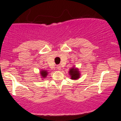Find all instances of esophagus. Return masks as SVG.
Segmentation results:
<instances>
[{
	"label": "esophagus",
	"mask_w": 121,
	"mask_h": 121,
	"mask_svg": "<svg viewBox=\"0 0 121 121\" xmlns=\"http://www.w3.org/2000/svg\"><path fill=\"white\" fill-rule=\"evenodd\" d=\"M61 66L60 65H57V66H56V69H58V70H60L61 69Z\"/></svg>",
	"instance_id": "esophagus-1"
}]
</instances>
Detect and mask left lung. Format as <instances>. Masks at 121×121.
I'll use <instances>...</instances> for the list:
<instances>
[{
    "label": "left lung",
    "instance_id": "8db88e82",
    "mask_svg": "<svg viewBox=\"0 0 121 121\" xmlns=\"http://www.w3.org/2000/svg\"><path fill=\"white\" fill-rule=\"evenodd\" d=\"M68 73H69L71 80H78L81 76L80 70H79L78 68L75 67L74 66H73L72 67L70 68Z\"/></svg>",
    "mask_w": 121,
    "mask_h": 121
}]
</instances>
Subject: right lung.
Instances as JSON below:
<instances>
[{
	"mask_svg": "<svg viewBox=\"0 0 121 121\" xmlns=\"http://www.w3.org/2000/svg\"><path fill=\"white\" fill-rule=\"evenodd\" d=\"M40 76H41V78L44 79L46 78V77H47L48 75L49 72L46 69H41V71H40Z\"/></svg>",
	"mask_w": 121,
	"mask_h": 121,
	"instance_id": "obj_1",
	"label": "right lung"
}]
</instances>
